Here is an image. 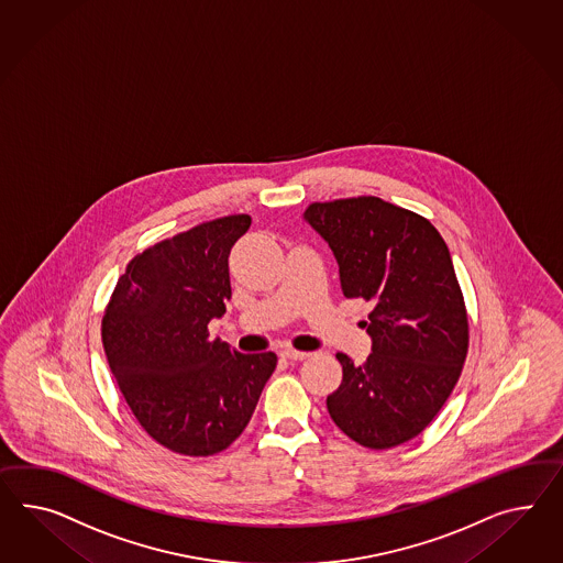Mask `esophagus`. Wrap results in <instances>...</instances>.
<instances>
[{
  "instance_id": "esophagus-1",
  "label": "esophagus",
  "mask_w": 563,
  "mask_h": 563,
  "mask_svg": "<svg viewBox=\"0 0 563 563\" xmlns=\"http://www.w3.org/2000/svg\"><path fill=\"white\" fill-rule=\"evenodd\" d=\"M282 357H286L289 361H302L306 357H310V353H306V351H296V349H291V346H286V349H282Z\"/></svg>"
}]
</instances>
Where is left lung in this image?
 <instances>
[{
    "instance_id": "left-lung-1",
    "label": "left lung",
    "mask_w": 563,
    "mask_h": 563,
    "mask_svg": "<svg viewBox=\"0 0 563 563\" xmlns=\"http://www.w3.org/2000/svg\"><path fill=\"white\" fill-rule=\"evenodd\" d=\"M303 220L331 246L345 298L372 306L361 322L372 355L355 365L336 353L343 382L327 398L329 415L363 448H396L429 427L467 355L448 245L427 218L374 196L310 203Z\"/></svg>"
}]
</instances>
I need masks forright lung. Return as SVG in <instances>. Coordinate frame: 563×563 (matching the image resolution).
Instances as JSON below:
<instances>
[{"label":"right lung","instance_id":"obj_1","mask_svg":"<svg viewBox=\"0 0 563 563\" xmlns=\"http://www.w3.org/2000/svg\"><path fill=\"white\" fill-rule=\"evenodd\" d=\"M251 217L218 218L130 261L101 320V341L132 415L163 448L206 457L245 431L274 374L272 351L210 341L231 300L229 255Z\"/></svg>","mask_w":563,"mask_h":563}]
</instances>
